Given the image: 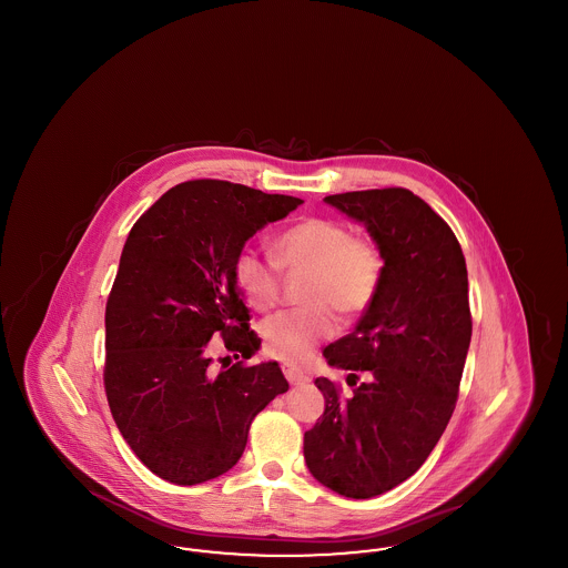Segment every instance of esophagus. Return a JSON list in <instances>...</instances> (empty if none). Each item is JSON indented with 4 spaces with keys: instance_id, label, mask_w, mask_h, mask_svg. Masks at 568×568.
Segmentation results:
<instances>
[{
    "instance_id": "obj_1",
    "label": "esophagus",
    "mask_w": 568,
    "mask_h": 568,
    "mask_svg": "<svg viewBox=\"0 0 568 568\" xmlns=\"http://www.w3.org/2000/svg\"><path fill=\"white\" fill-rule=\"evenodd\" d=\"M283 375L285 378L290 381V383H294V385H300V383H308L313 375H311V371H306V368H300V366H294V364H283Z\"/></svg>"
}]
</instances>
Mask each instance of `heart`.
<instances>
[{
    "mask_svg": "<svg viewBox=\"0 0 568 568\" xmlns=\"http://www.w3.org/2000/svg\"><path fill=\"white\" fill-rule=\"evenodd\" d=\"M272 260L243 248L234 260V278L246 302L271 311L281 297V272H308L302 290L306 306L281 313L262 327L266 349L287 364L304 362L338 332V315L359 317L377 300L385 260L373 239L353 236L334 219L308 216L272 241Z\"/></svg>",
    "mask_w": 568,
    "mask_h": 568,
    "instance_id": "b5f03b06",
    "label": "heart"
}]
</instances>
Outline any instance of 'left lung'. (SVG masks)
<instances>
[{"label": "left lung", "mask_w": 568, "mask_h": 568, "mask_svg": "<svg viewBox=\"0 0 568 568\" xmlns=\"http://www.w3.org/2000/svg\"><path fill=\"white\" fill-rule=\"evenodd\" d=\"M362 221L381 246L377 300L352 334L325 349L352 371V394L315 378L324 415L304 434L311 475L347 498H373L406 481L445 433L473 334L468 274L456 234L405 187L325 197ZM357 372H368L357 384Z\"/></svg>", "instance_id": "left-lung-1"}]
</instances>
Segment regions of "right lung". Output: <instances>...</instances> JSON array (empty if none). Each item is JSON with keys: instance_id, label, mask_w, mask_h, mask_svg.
Here are the masks:
<instances>
[{"instance_id": "add662e5", "label": "right lung", "mask_w": 568, "mask_h": 568, "mask_svg": "<svg viewBox=\"0 0 568 568\" xmlns=\"http://www.w3.org/2000/svg\"><path fill=\"white\" fill-rule=\"evenodd\" d=\"M300 204L197 179L165 191L125 241L106 302L104 389L119 433L170 484L227 473L255 415L290 387L276 362L244 364L262 341L248 325L234 260L257 230ZM213 337L240 359L221 374L210 368Z\"/></svg>"}]
</instances>
